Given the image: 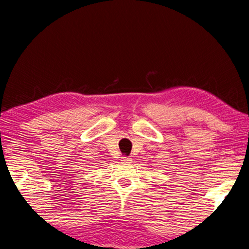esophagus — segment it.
I'll return each instance as SVG.
<instances>
[{"label": "esophagus", "instance_id": "esophagus-1", "mask_svg": "<svg viewBox=\"0 0 249 249\" xmlns=\"http://www.w3.org/2000/svg\"><path fill=\"white\" fill-rule=\"evenodd\" d=\"M121 161H123V162H125V163H131L132 159H131L130 157H122V158H121Z\"/></svg>", "mask_w": 249, "mask_h": 249}]
</instances>
